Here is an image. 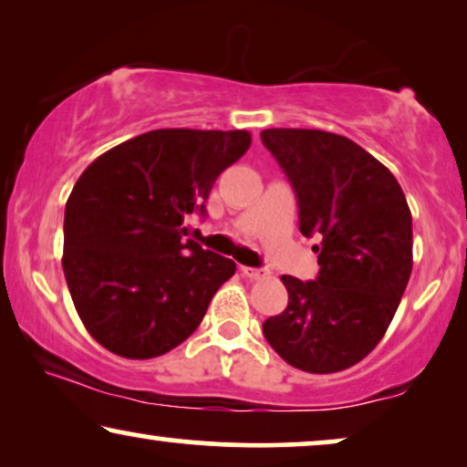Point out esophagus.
I'll list each match as a JSON object with an SVG mask.
<instances>
[{
  "mask_svg": "<svg viewBox=\"0 0 467 467\" xmlns=\"http://www.w3.org/2000/svg\"><path fill=\"white\" fill-rule=\"evenodd\" d=\"M242 274H244L246 278H251V280H264V278H267L270 276V272L267 270H264V267H242Z\"/></svg>",
  "mask_w": 467,
  "mask_h": 467,
  "instance_id": "esophagus-1",
  "label": "esophagus"
}]
</instances>
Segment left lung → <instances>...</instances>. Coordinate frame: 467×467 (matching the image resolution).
Here are the masks:
<instances>
[{"instance_id": "obj_1", "label": "left lung", "mask_w": 467, "mask_h": 467, "mask_svg": "<svg viewBox=\"0 0 467 467\" xmlns=\"http://www.w3.org/2000/svg\"><path fill=\"white\" fill-rule=\"evenodd\" d=\"M296 191L299 232L318 235L317 280L283 276L289 306L264 323L270 347L310 374L359 363L382 340L412 272V214L395 176L353 140L265 130Z\"/></svg>"}]
</instances>
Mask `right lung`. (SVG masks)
Masks as SVG:
<instances>
[{"label":"right lung","instance_id":"right-lung-1","mask_svg":"<svg viewBox=\"0 0 467 467\" xmlns=\"http://www.w3.org/2000/svg\"><path fill=\"white\" fill-rule=\"evenodd\" d=\"M251 146L248 131L155 130L95 159L63 221V272L88 334L127 359H152L197 329L235 274L232 259L182 240L210 189Z\"/></svg>","mask_w":467,"mask_h":467}]
</instances>
